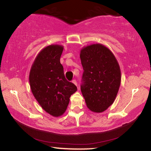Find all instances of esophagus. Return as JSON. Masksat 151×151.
<instances>
[{
	"mask_svg": "<svg viewBox=\"0 0 151 151\" xmlns=\"http://www.w3.org/2000/svg\"><path fill=\"white\" fill-rule=\"evenodd\" d=\"M73 83L75 85V86H76V87H77V88H78V90H79V87L78 86V85H77V83H76V80H73Z\"/></svg>",
	"mask_w": 151,
	"mask_h": 151,
	"instance_id": "1",
	"label": "esophagus"
}]
</instances>
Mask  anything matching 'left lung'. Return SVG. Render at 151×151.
I'll return each mask as SVG.
<instances>
[{"label": "left lung", "instance_id": "left-lung-1", "mask_svg": "<svg viewBox=\"0 0 151 151\" xmlns=\"http://www.w3.org/2000/svg\"><path fill=\"white\" fill-rule=\"evenodd\" d=\"M83 68V96L90 111L101 113L115 101L121 83L120 65L111 50L101 44H93L81 50Z\"/></svg>", "mask_w": 151, "mask_h": 151}]
</instances>
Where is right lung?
I'll use <instances>...</instances> for the list:
<instances>
[{"instance_id":"right-lung-1","label":"right lung","mask_w":151,"mask_h":151,"mask_svg":"<svg viewBox=\"0 0 151 151\" xmlns=\"http://www.w3.org/2000/svg\"><path fill=\"white\" fill-rule=\"evenodd\" d=\"M63 46L51 44L35 57L29 73L31 92L42 109L54 117L62 116L77 88L65 79L60 63Z\"/></svg>"}]
</instances>
